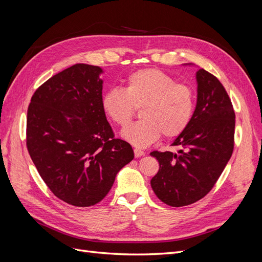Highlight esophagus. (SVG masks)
<instances>
[{"instance_id": "1", "label": "esophagus", "mask_w": 262, "mask_h": 262, "mask_svg": "<svg viewBox=\"0 0 262 262\" xmlns=\"http://www.w3.org/2000/svg\"><path fill=\"white\" fill-rule=\"evenodd\" d=\"M134 154H135V158H139V157H142L143 155H145V152H143L142 150L140 149H134Z\"/></svg>"}]
</instances>
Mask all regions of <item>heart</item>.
<instances>
[{
	"instance_id": "1",
	"label": "heart",
	"mask_w": 262,
	"mask_h": 262,
	"mask_svg": "<svg viewBox=\"0 0 262 262\" xmlns=\"http://www.w3.org/2000/svg\"><path fill=\"white\" fill-rule=\"evenodd\" d=\"M141 106L143 120L124 128L121 136L135 147L146 148L162 133L172 138L186 130L195 112V95L167 73L145 69L132 73L123 89H110L101 99L104 115L122 127L132 120L135 107Z\"/></svg>"
}]
</instances>
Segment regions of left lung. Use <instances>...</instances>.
<instances>
[{
  "instance_id": "obj_1",
  "label": "left lung",
  "mask_w": 262,
  "mask_h": 262,
  "mask_svg": "<svg viewBox=\"0 0 262 262\" xmlns=\"http://www.w3.org/2000/svg\"><path fill=\"white\" fill-rule=\"evenodd\" d=\"M196 81L192 120L172 142L182 149L175 154H150L160 164L150 181L151 187L160 200L171 207L188 206L205 197L233 154L235 113L229 95L219 79L205 70L196 72Z\"/></svg>"
}]
</instances>
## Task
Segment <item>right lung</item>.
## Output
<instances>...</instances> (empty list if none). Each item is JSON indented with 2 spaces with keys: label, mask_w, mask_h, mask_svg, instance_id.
Masks as SVG:
<instances>
[{
  "label": "right lung",
  "mask_w": 262,
  "mask_h": 262,
  "mask_svg": "<svg viewBox=\"0 0 262 262\" xmlns=\"http://www.w3.org/2000/svg\"><path fill=\"white\" fill-rule=\"evenodd\" d=\"M99 66L75 64L41 85L27 113V148L47 186L75 207H90L112 188L134 159L115 139L102 107Z\"/></svg>",
  "instance_id": "add662e5"
}]
</instances>
